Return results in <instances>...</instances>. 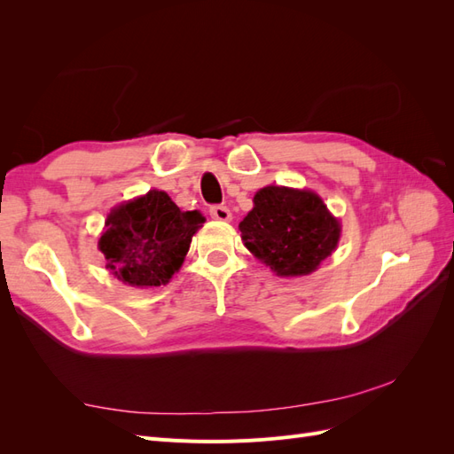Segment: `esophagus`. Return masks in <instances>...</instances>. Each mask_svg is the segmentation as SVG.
<instances>
[{
	"mask_svg": "<svg viewBox=\"0 0 454 454\" xmlns=\"http://www.w3.org/2000/svg\"><path fill=\"white\" fill-rule=\"evenodd\" d=\"M210 215H212L214 219H217V222H231V219H232L231 210L227 208V206H223V204L212 206V208H210Z\"/></svg>",
	"mask_w": 454,
	"mask_h": 454,
	"instance_id": "1",
	"label": "esophagus"
}]
</instances>
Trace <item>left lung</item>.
<instances>
[{
	"mask_svg": "<svg viewBox=\"0 0 454 454\" xmlns=\"http://www.w3.org/2000/svg\"><path fill=\"white\" fill-rule=\"evenodd\" d=\"M239 229L246 248L278 277L314 272L340 237L339 219L314 191L280 185L257 191Z\"/></svg>",
	"mask_w": 454,
	"mask_h": 454,
	"instance_id": "left-lung-1",
	"label": "left lung"
}]
</instances>
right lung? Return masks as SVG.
Segmentation results:
<instances>
[{
	"mask_svg": "<svg viewBox=\"0 0 454 454\" xmlns=\"http://www.w3.org/2000/svg\"><path fill=\"white\" fill-rule=\"evenodd\" d=\"M202 223L200 212H182L164 191L151 189L144 197L119 204L107 215L98 240L106 269L136 287L168 284Z\"/></svg>",
	"mask_w": 454,
	"mask_h": 454,
	"instance_id": "obj_1",
	"label": "right lung"
}]
</instances>
